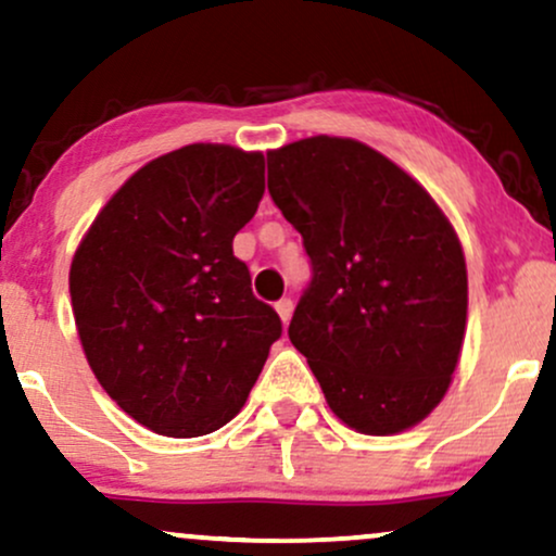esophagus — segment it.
I'll list each match as a JSON object with an SVG mask.
<instances>
[{
	"instance_id": "esophagus-1",
	"label": "esophagus",
	"mask_w": 556,
	"mask_h": 556,
	"mask_svg": "<svg viewBox=\"0 0 556 556\" xmlns=\"http://www.w3.org/2000/svg\"><path fill=\"white\" fill-rule=\"evenodd\" d=\"M277 313H279V318H282V324H290V318H292V300L290 298H282V300H277Z\"/></svg>"
}]
</instances>
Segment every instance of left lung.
I'll list each match as a JSON object with an SVG mask.
<instances>
[{
  "label": "left lung",
  "instance_id": "obj_1",
  "mask_svg": "<svg viewBox=\"0 0 556 556\" xmlns=\"http://www.w3.org/2000/svg\"><path fill=\"white\" fill-rule=\"evenodd\" d=\"M266 165L313 271L287 333L333 414L365 434L422 422L451 386L466 329L451 223L417 180L354 139H300Z\"/></svg>",
  "mask_w": 556,
  "mask_h": 556
}]
</instances>
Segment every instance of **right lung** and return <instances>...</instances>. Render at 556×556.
Here are the masks:
<instances>
[{
  "label": "right lung",
  "instance_id": "1",
  "mask_svg": "<svg viewBox=\"0 0 556 556\" xmlns=\"http://www.w3.org/2000/svg\"><path fill=\"white\" fill-rule=\"evenodd\" d=\"M261 197V152L180 147L134 173L79 243L70 271L79 342L139 425L168 438L227 425L282 337L232 253Z\"/></svg>",
  "mask_w": 556,
  "mask_h": 556
}]
</instances>
